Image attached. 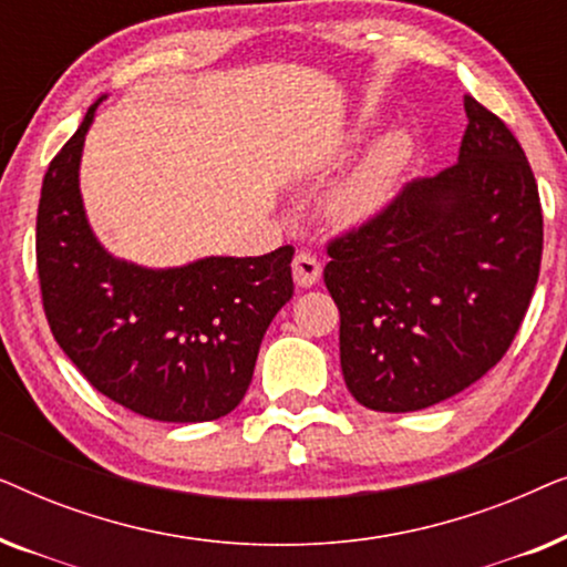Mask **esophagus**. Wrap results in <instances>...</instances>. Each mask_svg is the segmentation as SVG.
Instances as JSON below:
<instances>
[{
  "label": "esophagus",
  "mask_w": 567,
  "mask_h": 567,
  "mask_svg": "<svg viewBox=\"0 0 567 567\" xmlns=\"http://www.w3.org/2000/svg\"><path fill=\"white\" fill-rule=\"evenodd\" d=\"M291 274H293V281H297V286H301V289H309V286H315L317 281H320L322 266L312 252L299 250L297 255H293Z\"/></svg>",
  "instance_id": "esophagus-1"
}]
</instances>
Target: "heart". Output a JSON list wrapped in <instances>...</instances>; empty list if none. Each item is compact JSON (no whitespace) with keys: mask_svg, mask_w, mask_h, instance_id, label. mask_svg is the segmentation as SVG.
Instances as JSON below:
<instances>
[{"mask_svg":"<svg viewBox=\"0 0 567 567\" xmlns=\"http://www.w3.org/2000/svg\"><path fill=\"white\" fill-rule=\"evenodd\" d=\"M408 154L410 142L405 136L384 138L332 193L330 214L343 224H359L374 216L390 200Z\"/></svg>","mask_w":567,"mask_h":567,"instance_id":"obj_1","label":"heart"}]
</instances>
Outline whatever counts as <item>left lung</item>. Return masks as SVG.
I'll return each mask as SVG.
<instances>
[{"mask_svg":"<svg viewBox=\"0 0 567 567\" xmlns=\"http://www.w3.org/2000/svg\"><path fill=\"white\" fill-rule=\"evenodd\" d=\"M464 111L460 162L328 243L346 386L379 413L431 408L487 374L539 278L542 204L522 144L475 97Z\"/></svg>","mask_w":567,"mask_h":567,"instance_id":"8db88e82","label":"left lung"}]
</instances>
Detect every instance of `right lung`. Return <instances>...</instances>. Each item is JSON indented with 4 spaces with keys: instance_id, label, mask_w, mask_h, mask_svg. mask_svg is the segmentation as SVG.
Wrapping results in <instances>:
<instances>
[{
    "instance_id": "obj_1",
    "label": "right lung",
    "mask_w": 567,
    "mask_h": 567,
    "mask_svg": "<svg viewBox=\"0 0 567 567\" xmlns=\"http://www.w3.org/2000/svg\"><path fill=\"white\" fill-rule=\"evenodd\" d=\"M103 100L43 177L35 260L45 320L105 398L152 421H216L243 402L262 336L291 299L293 247L167 270L115 260L80 196L84 134Z\"/></svg>"
}]
</instances>
